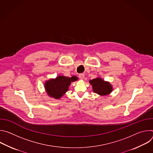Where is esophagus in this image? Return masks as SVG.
<instances>
[{
  "mask_svg": "<svg viewBox=\"0 0 153 153\" xmlns=\"http://www.w3.org/2000/svg\"><path fill=\"white\" fill-rule=\"evenodd\" d=\"M79 79H80L83 80V79H84V77H85V74H80L79 76Z\"/></svg>",
  "mask_w": 153,
  "mask_h": 153,
  "instance_id": "obj_1",
  "label": "esophagus"
}]
</instances>
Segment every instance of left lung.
Masks as SVG:
<instances>
[{
	"label": "left lung",
	"mask_w": 153,
	"mask_h": 153,
	"mask_svg": "<svg viewBox=\"0 0 153 153\" xmlns=\"http://www.w3.org/2000/svg\"><path fill=\"white\" fill-rule=\"evenodd\" d=\"M92 86L93 92L97 94L105 96L110 94L113 90L112 85L108 81H105L101 77H97L89 80Z\"/></svg>",
	"instance_id": "left-lung-1"
}]
</instances>
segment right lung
Returning a JSON list of instances; mask_svg holds the SVG:
<instances>
[{
	"instance_id": "right-lung-1",
	"label": "right lung",
	"mask_w": 153,
	"mask_h": 153,
	"mask_svg": "<svg viewBox=\"0 0 153 153\" xmlns=\"http://www.w3.org/2000/svg\"><path fill=\"white\" fill-rule=\"evenodd\" d=\"M77 80L78 77L74 76L71 77L58 76L55 79H50L45 81V90L49 97L58 100L68 91L71 82Z\"/></svg>"
}]
</instances>
